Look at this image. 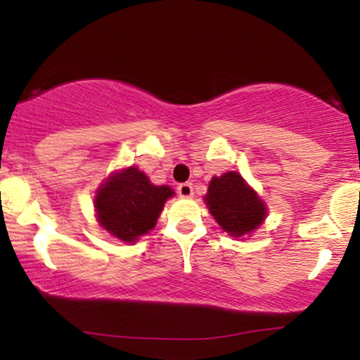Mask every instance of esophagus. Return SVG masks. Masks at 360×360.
<instances>
[{"label": "esophagus", "instance_id": "esophagus-1", "mask_svg": "<svg viewBox=\"0 0 360 360\" xmlns=\"http://www.w3.org/2000/svg\"><path fill=\"white\" fill-rule=\"evenodd\" d=\"M179 195L180 197H184V198H190L193 195V187H192V184H180L179 185Z\"/></svg>", "mask_w": 360, "mask_h": 360}]
</instances>
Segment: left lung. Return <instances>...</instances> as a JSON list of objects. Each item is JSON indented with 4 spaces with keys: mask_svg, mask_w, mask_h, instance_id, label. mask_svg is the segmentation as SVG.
<instances>
[{
    "mask_svg": "<svg viewBox=\"0 0 360 360\" xmlns=\"http://www.w3.org/2000/svg\"><path fill=\"white\" fill-rule=\"evenodd\" d=\"M204 202L215 222L231 238L251 236L268 215L266 202L238 172L212 176Z\"/></svg>",
    "mask_w": 360,
    "mask_h": 360,
    "instance_id": "left-lung-1",
    "label": "left lung"
}]
</instances>
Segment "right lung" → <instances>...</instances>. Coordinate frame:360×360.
<instances>
[{
	"instance_id": "add662e5",
	"label": "right lung",
	"mask_w": 360,
	"mask_h": 360,
	"mask_svg": "<svg viewBox=\"0 0 360 360\" xmlns=\"http://www.w3.org/2000/svg\"><path fill=\"white\" fill-rule=\"evenodd\" d=\"M175 195L168 185H155L136 167L112 172L94 195L99 226L122 243H136L156 226L165 202Z\"/></svg>"
}]
</instances>
